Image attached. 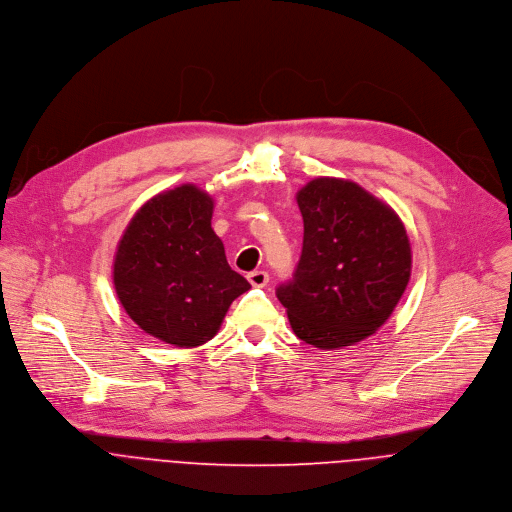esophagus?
Here are the masks:
<instances>
[{"instance_id":"1","label":"esophagus","mask_w":512,"mask_h":512,"mask_svg":"<svg viewBox=\"0 0 512 512\" xmlns=\"http://www.w3.org/2000/svg\"><path fill=\"white\" fill-rule=\"evenodd\" d=\"M248 282L252 284V286H266L268 284V272H264V270H254V272H250L248 274Z\"/></svg>"}]
</instances>
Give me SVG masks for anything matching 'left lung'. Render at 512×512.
I'll return each mask as SVG.
<instances>
[{
    "mask_svg": "<svg viewBox=\"0 0 512 512\" xmlns=\"http://www.w3.org/2000/svg\"><path fill=\"white\" fill-rule=\"evenodd\" d=\"M296 201L302 254L276 296L300 341L327 351L351 347L391 317L405 292L410 238L387 203L349 179L317 177Z\"/></svg>",
    "mask_w": 512,
    "mask_h": 512,
    "instance_id": "left-lung-1",
    "label": "left lung"
}]
</instances>
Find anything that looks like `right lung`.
Returning a JSON list of instances; mask_svg holds the SVG:
<instances>
[{
    "label": "right lung",
    "instance_id": "right-lung-1",
    "mask_svg": "<svg viewBox=\"0 0 512 512\" xmlns=\"http://www.w3.org/2000/svg\"><path fill=\"white\" fill-rule=\"evenodd\" d=\"M214 199L193 183L157 193L129 222L113 282L127 315L175 347L208 343L250 282L226 260L212 230Z\"/></svg>",
    "mask_w": 512,
    "mask_h": 512
}]
</instances>
